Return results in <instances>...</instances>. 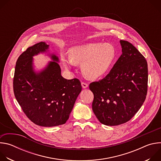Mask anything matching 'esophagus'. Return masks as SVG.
<instances>
[{
  "label": "esophagus",
  "mask_w": 161,
  "mask_h": 161,
  "mask_svg": "<svg viewBox=\"0 0 161 161\" xmlns=\"http://www.w3.org/2000/svg\"><path fill=\"white\" fill-rule=\"evenodd\" d=\"M81 86L83 88H86L88 87V84L86 83L85 82H81Z\"/></svg>",
  "instance_id": "obj_1"
}]
</instances>
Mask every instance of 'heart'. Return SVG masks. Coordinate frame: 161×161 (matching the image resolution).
<instances>
[{"instance_id": "heart-1", "label": "heart", "mask_w": 161, "mask_h": 161, "mask_svg": "<svg viewBox=\"0 0 161 161\" xmlns=\"http://www.w3.org/2000/svg\"><path fill=\"white\" fill-rule=\"evenodd\" d=\"M116 58L117 51L113 46L101 42H91L73 47L69 50V58L64 53L61 55V60L65 67L73 64H81L82 73L90 80L105 75Z\"/></svg>"}]
</instances>
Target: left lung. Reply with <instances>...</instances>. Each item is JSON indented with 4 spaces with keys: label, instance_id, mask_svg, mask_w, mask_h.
Here are the masks:
<instances>
[{
    "label": "left lung",
    "instance_id": "8db88e82",
    "mask_svg": "<svg viewBox=\"0 0 161 161\" xmlns=\"http://www.w3.org/2000/svg\"><path fill=\"white\" fill-rule=\"evenodd\" d=\"M122 53L109 74L89 85L94 94L92 110L106 125L130 120L143 105L148 88L145 58L128 41H120Z\"/></svg>",
    "mask_w": 161,
    "mask_h": 161
}]
</instances>
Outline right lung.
Instances as JSON below:
<instances>
[{
	"label": "right lung",
	"mask_w": 161,
	"mask_h": 161,
	"mask_svg": "<svg viewBox=\"0 0 161 161\" xmlns=\"http://www.w3.org/2000/svg\"><path fill=\"white\" fill-rule=\"evenodd\" d=\"M49 45L40 42L28 48L18 57L13 78L14 96L26 116L35 124L54 127L69 119L81 91L77 78L66 80L61 76L58 57L39 73L33 68L32 57L44 53Z\"/></svg>",
	"instance_id": "1"
}]
</instances>
